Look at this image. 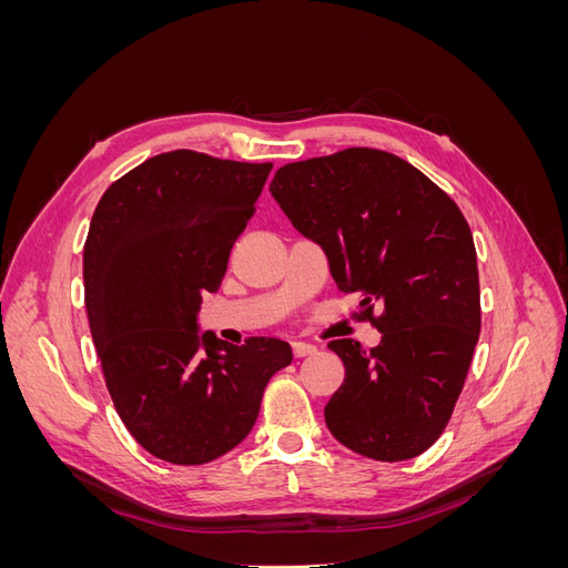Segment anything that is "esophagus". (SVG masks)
<instances>
[{
    "instance_id": "esophagus-1",
    "label": "esophagus",
    "mask_w": 568,
    "mask_h": 568,
    "mask_svg": "<svg viewBox=\"0 0 568 568\" xmlns=\"http://www.w3.org/2000/svg\"><path fill=\"white\" fill-rule=\"evenodd\" d=\"M315 353H317V348L313 346V343H305V341H296L294 343V355L296 357H311Z\"/></svg>"
}]
</instances>
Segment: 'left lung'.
I'll list each match as a JSON object with an SVG mask.
<instances>
[{"instance_id":"obj_1","label":"left lung","mask_w":568,"mask_h":568,"mask_svg":"<svg viewBox=\"0 0 568 568\" xmlns=\"http://www.w3.org/2000/svg\"><path fill=\"white\" fill-rule=\"evenodd\" d=\"M270 192L324 248L338 291L363 296L357 320L382 332L369 353L329 343L346 379L324 407L326 426L369 459L422 455L453 417L480 332L467 220L415 165L365 146L286 163Z\"/></svg>"}]
</instances>
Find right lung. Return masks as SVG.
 Masks as SVG:
<instances>
[{
	"label": "right lung",
	"mask_w": 568,
	"mask_h": 568,
	"mask_svg": "<svg viewBox=\"0 0 568 568\" xmlns=\"http://www.w3.org/2000/svg\"><path fill=\"white\" fill-rule=\"evenodd\" d=\"M272 163L178 149L115 180L84 242V307L106 388L153 457L205 464L253 428L291 346L251 336L232 346L196 334L203 291H217L255 213Z\"/></svg>",
	"instance_id": "add662e5"
}]
</instances>
